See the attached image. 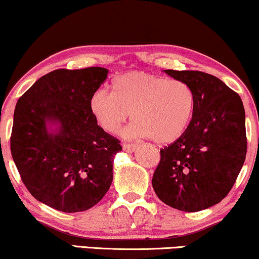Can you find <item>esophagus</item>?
Returning <instances> with one entry per match:
<instances>
[{"label":"esophagus","instance_id":"obj_1","mask_svg":"<svg viewBox=\"0 0 259 259\" xmlns=\"http://www.w3.org/2000/svg\"><path fill=\"white\" fill-rule=\"evenodd\" d=\"M123 151L126 152H135L137 149H138V145L137 144H123L122 145Z\"/></svg>","mask_w":259,"mask_h":259}]
</instances>
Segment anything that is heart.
<instances>
[{
    "mask_svg": "<svg viewBox=\"0 0 259 259\" xmlns=\"http://www.w3.org/2000/svg\"><path fill=\"white\" fill-rule=\"evenodd\" d=\"M111 91L98 89L89 100L92 117L109 135L119 132L131 113L133 121L123 132L126 138L169 144L184 135L192 119L194 92L185 81L128 72L114 79Z\"/></svg>",
    "mask_w": 259,
    "mask_h": 259,
    "instance_id": "1",
    "label": "heart"
}]
</instances>
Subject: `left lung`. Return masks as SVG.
I'll return each mask as SVG.
<instances>
[{
    "mask_svg": "<svg viewBox=\"0 0 259 259\" xmlns=\"http://www.w3.org/2000/svg\"><path fill=\"white\" fill-rule=\"evenodd\" d=\"M163 72L190 85L196 103L184 135L161 150L152 187L167 205L200 211L227 196L244 164V105L240 96L216 76L198 71Z\"/></svg>",
    "mask_w": 259,
    "mask_h": 259,
    "instance_id": "left-lung-1",
    "label": "left lung"
}]
</instances>
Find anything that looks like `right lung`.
<instances>
[{
  "label": "right lung",
  "mask_w": 259,
  "mask_h": 259,
  "mask_svg": "<svg viewBox=\"0 0 259 259\" xmlns=\"http://www.w3.org/2000/svg\"><path fill=\"white\" fill-rule=\"evenodd\" d=\"M108 72L103 67L56 69L15 105L12 157L32 196L59 211L90 209L113 183L114 157L122 148L89 109L90 96Z\"/></svg>",
  "instance_id": "add662e5"
}]
</instances>
